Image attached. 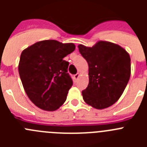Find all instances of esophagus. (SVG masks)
I'll list each match as a JSON object with an SVG mask.
<instances>
[{
	"label": "esophagus",
	"instance_id": "1",
	"mask_svg": "<svg viewBox=\"0 0 147 147\" xmlns=\"http://www.w3.org/2000/svg\"><path fill=\"white\" fill-rule=\"evenodd\" d=\"M79 76H80V74H79V73H77V74H75L74 75V80H77L78 78H79Z\"/></svg>",
	"mask_w": 147,
	"mask_h": 147
}]
</instances>
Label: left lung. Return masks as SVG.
I'll return each instance as SVG.
<instances>
[{
    "label": "left lung",
    "mask_w": 147,
    "mask_h": 147,
    "mask_svg": "<svg viewBox=\"0 0 147 147\" xmlns=\"http://www.w3.org/2000/svg\"><path fill=\"white\" fill-rule=\"evenodd\" d=\"M88 64L89 84L82 94L85 103L98 110L117 102L129 82L130 57L120 45L98 41L93 47L78 45Z\"/></svg>",
    "instance_id": "1"
}]
</instances>
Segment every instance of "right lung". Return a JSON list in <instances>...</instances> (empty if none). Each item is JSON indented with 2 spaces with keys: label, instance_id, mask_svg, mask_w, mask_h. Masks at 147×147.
<instances>
[{
  "label": "right lung",
  "instance_id": "right-lung-1",
  "mask_svg": "<svg viewBox=\"0 0 147 147\" xmlns=\"http://www.w3.org/2000/svg\"><path fill=\"white\" fill-rule=\"evenodd\" d=\"M74 43L40 41L22 51L18 71L26 93L37 107L54 111L62 106L73 85L63 58L75 50Z\"/></svg>",
  "mask_w": 147,
  "mask_h": 147
}]
</instances>
